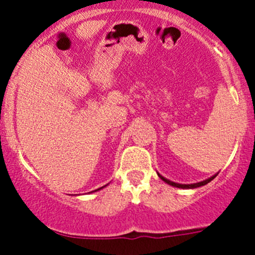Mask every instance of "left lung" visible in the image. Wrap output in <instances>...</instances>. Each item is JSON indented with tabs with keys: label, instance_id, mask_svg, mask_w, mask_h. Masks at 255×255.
Returning a JSON list of instances; mask_svg holds the SVG:
<instances>
[{
	"label": "left lung",
	"instance_id": "8db88e82",
	"mask_svg": "<svg viewBox=\"0 0 255 255\" xmlns=\"http://www.w3.org/2000/svg\"><path fill=\"white\" fill-rule=\"evenodd\" d=\"M158 176L160 177V179L163 180V181H165L166 184L171 185V186L180 187V189H195V187L204 186V185L208 184V182H210L211 180H213V179H215V177H216V175H213V176H211L210 179H206V180H204V181H201V182H196V184H187V185H185V184H177V182H173V181H170V180H168V179H165V177H164V176H161L160 174H158Z\"/></svg>",
	"mask_w": 255,
	"mask_h": 255
}]
</instances>
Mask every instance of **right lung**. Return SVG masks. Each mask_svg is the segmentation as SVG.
<instances>
[{
  "instance_id": "obj_1",
  "label": "right lung",
  "mask_w": 255,
  "mask_h": 255,
  "mask_svg": "<svg viewBox=\"0 0 255 255\" xmlns=\"http://www.w3.org/2000/svg\"><path fill=\"white\" fill-rule=\"evenodd\" d=\"M104 187H105V186H102V187H100V189H97V190H95V191H99V190H101V189H104ZM91 192H92V191H91Z\"/></svg>"
}]
</instances>
